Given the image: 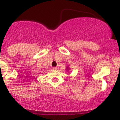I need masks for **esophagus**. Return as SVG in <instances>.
Returning a JSON list of instances; mask_svg holds the SVG:
<instances>
[{"mask_svg": "<svg viewBox=\"0 0 120 120\" xmlns=\"http://www.w3.org/2000/svg\"><path fill=\"white\" fill-rule=\"evenodd\" d=\"M57 70V67H54L52 68V70Z\"/></svg>", "mask_w": 120, "mask_h": 120, "instance_id": "obj_1", "label": "esophagus"}]
</instances>
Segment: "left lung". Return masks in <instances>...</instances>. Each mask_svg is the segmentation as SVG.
<instances>
[{
	"label": "left lung",
	"mask_w": 120,
	"mask_h": 120,
	"mask_svg": "<svg viewBox=\"0 0 120 120\" xmlns=\"http://www.w3.org/2000/svg\"><path fill=\"white\" fill-rule=\"evenodd\" d=\"M67 70H68V67H67Z\"/></svg>",
	"instance_id": "1"
}]
</instances>
